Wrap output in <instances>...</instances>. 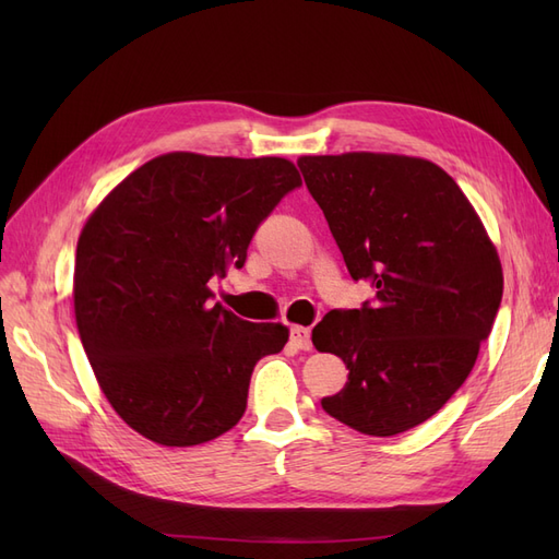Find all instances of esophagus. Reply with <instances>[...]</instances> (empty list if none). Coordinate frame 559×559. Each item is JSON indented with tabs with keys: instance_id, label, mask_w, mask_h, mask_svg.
Segmentation results:
<instances>
[{
	"instance_id": "1",
	"label": "esophagus",
	"mask_w": 559,
	"mask_h": 559,
	"mask_svg": "<svg viewBox=\"0 0 559 559\" xmlns=\"http://www.w3.org/2000/svg\"><path fill=\"white\" fill-rule=\"evenodd\" d=\"M292 343L298 349H310L312 341H310V329L306 326H292Z\"/></svg>"
}]
</instances>
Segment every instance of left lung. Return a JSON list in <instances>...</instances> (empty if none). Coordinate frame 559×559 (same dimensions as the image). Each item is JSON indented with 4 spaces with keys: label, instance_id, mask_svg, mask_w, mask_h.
Listing matches in <instances>:
<instances>
[{
    "label": "left lung",
    "instance_id": "obj_1",
    "mask_svg": "<svg viewBox=\"0 0 559 559\" xmlns=\"http://www.w3.org/2000/svg\"><path fill=\"white\" fill-rule=\"evenodd\" d=\"M354 282L373 300L331 310L312 329L349 378L321 408L368 436H396L460 389L492 331L503 275L476 210L441 167L408 156H302Z\"/></svg>",
    "mask_w": 559,
    "mask_h": 559
}]
</instances>
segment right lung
Returning <instances> with one entry per match:
<instances>
[{"mask_svg":"<svg viewBox=\"0 0 559 559\" xmlns=\"http://www.w3.org/2000/svg\"><path fill=\"white\" fill-rule=\"evenodd\" d=\"M302 181L284 158L165 154L138 167L83 226L74 312L111 408L170 448L238 425L253 366L289 341L212 306L210 280L242 267L259 226Z\"/></svg>","mask_w":559,"mask_h":559,"instance_id":"right-lung-1","label":"right lung"}]
</instances>
